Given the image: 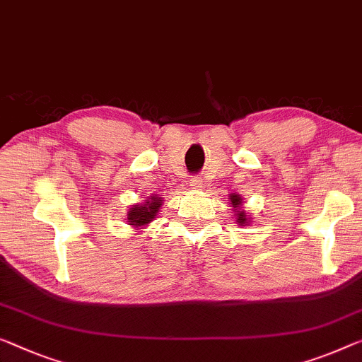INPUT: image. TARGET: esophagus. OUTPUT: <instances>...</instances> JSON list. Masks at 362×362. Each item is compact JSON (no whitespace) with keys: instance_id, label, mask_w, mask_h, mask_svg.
Here are the masks:
<instances>
[{"instance_id":"34e87169","label":"esophagus","mask_w":362,"mask_h":362,"mask_svg":"<svg viewBox=\"0 0 362 362\" xmlns=\"http://www.w3.org/2000/svg\"><path fill=\"white\" fill-rule=\"evenodd\" d=\"M202 179H199V177H192L190 179V187L192 188H202Z\"/></svg>"}]
</instances>
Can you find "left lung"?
I'll use <instances>...</instances> for the list:
<instances>
[{"mask_svg":"<svg viewBox=\"0 0 362 362\" xmlns=\"http://www.w3.org/2000/svg\"><path fill=\"white\" fill-rule=\"evenodd\" d=\"M242 202H240V197L239 195H233V197H230V204H233V206L234 208H237V206H239V204H240ZM237 224H240V226H244L245 223H247V218H245V213L244 211H237Z\"/></svg>","mask_w":362,"mask_h":362,"instance_id":"obj_1","label":"left lung"}]
</instances>
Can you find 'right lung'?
Listing matches in <instances>:
<instances>
[{
    "instance_id": "1",
    "label": "right lung",
    "mask_w": 362,
    "mask_h": 362,
    "mask_svg": "<svg viewBox=\"0 0 362 362\" xmlns=\"http://www.w3.org/2000/svg\"><path fill=\"white\" fill-rule=\"evenodd\" d=\"M160 202H163V199H159L158 197H153V198H148V202L141 204V206H139V204H134L132 211L128 214V223L132 226H144L151 223V221L154 219L156 213L159 211Z\"/></svg>"
}]
</instances>
